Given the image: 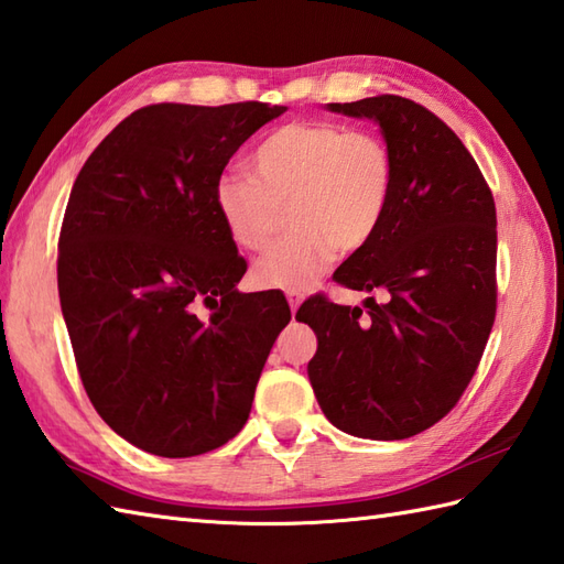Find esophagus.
<instances>
[{"label":"esophagus","instance_id":"esophagus-1","mask_svg":"<svg viewBox=\"0 0 564 564\" xmlns=\"http://www.w3.org/2000/svg\"><path fill=\"white\" fill-rule=\"evenodd\" d=\"M285 297H289V305H291V310L295 313V310L301 307V303L305 301V293H301V291H289V293H285Z\"/></svg>","mask_w":564,"mask_h":564}]
</instances>
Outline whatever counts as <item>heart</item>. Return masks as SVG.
<instances>
[{
	"mask_svg": "<svg viewBox=\"0 0 564 564\" xmlns=\"http://www.w3.org/2000/svg\"><path fill=\"white\" fill-rule=\"evenodd\" d=\"M253 174L230 172L213 200L232 242L249 251L271 245L289 208L291 232L254 263L263 289L307 291L337 251L366 247L386 218L394 164L386 142L339 123L297 121L261 142Z\"/></svg>",
	"mask_w": 564,
	"mask_h": 564,
	"instance_id": "b5f03b06",
	"label": "heart"
}]
</instances>
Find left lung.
<instances>
[{"label": "left lung", "instance_id": "obj_1", "mask_svg": "<svg viewBox=\"0 0 564 564\" xmlns=\"http://www.w3.org/2000/svg\"><path fill=\"white\" fill-rule=\"evenodd\" d=\"M327 109L376 121L392 154L386 218L334 273L351 291H382L386 303H303L295 319L317 334L307 376L346 434L410 438L460 400L492 332L495 198L460 138L424 106L382 94Z\"/></svg>", "mask_w": 564, "mask_h": 564}]
</instances>
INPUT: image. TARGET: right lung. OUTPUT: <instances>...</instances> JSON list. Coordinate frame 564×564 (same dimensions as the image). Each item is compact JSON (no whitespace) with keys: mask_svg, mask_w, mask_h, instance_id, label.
<instances>
[{"mask_svg":"<svg viewBox=\"0 0 564 564\" xmlns=\"http://www.w3.org/2000/svg\"><path fill=\"white\" fill-rule=\"evenodd\" d=\"M285 106L154 104L89 154L57 242V291L82 386L118 436L162 458L247 424L285 297L239 293L247 261L213 191Z\"/></svg>","mask_w":564,"mask_h":564,"instance_id":"add662e5","label":"right lung"}]
</instances>
